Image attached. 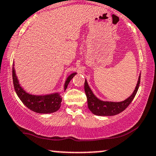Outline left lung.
Returning a JSON list of instances; mask_svg holds the SVG:
<instances>
[{
    "instance_id": "obj_1",
    "label": "left lung",
    "mask_w": 156,
    "mask_h": 156,
    "mask_svg": "<svg viewBox=\"0 0 156 156\" xmlns=\"http://www.w3.org/2000/svg\"><path fill=\"white\" fill-rule=\"evenodd\" d=\"M140 76H139V77L136 87L134 89L133 94L124 101L122 102L102 101L99 100L93 94L86 80L84 83V90H85L86 95L87 98L89 109L93 114L98 116H114L123 112L130 105V103L133 100L134 97L136 94L139 84H140Z\"/></svg>"
}]
</instances>
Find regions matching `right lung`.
Instances as JSON below:
<instances>
[{
  "instance_id": "1",
  "label": "right lung",
  "mask_w": 156,
  "mask_h": 156,
  "mask_svg": "<svg viewBox=\"0 0 156 156\" xmlns=\"http://www.w3.org/2000/svg\"><path fill=\"white\" fill-rule=\"evenodd\" d=\"M76 75V73H74L68 76L64 83V90H66L70 80ZM12 78H13L14 87L17 96L23 102V104L31 111L39 114H51L57 112L59 109L62 103V98L58 93L41 96L28 94L20 86L14 67L12 68Z\"/></svg>"
}]
</instances>
